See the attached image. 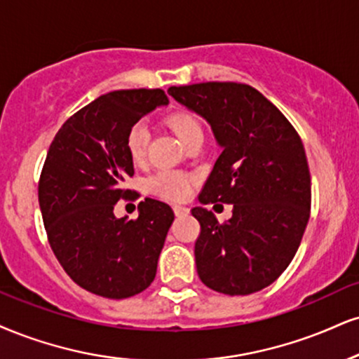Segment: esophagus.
<instances>
[{"mask_svg": "<svg viewBox=\"0 0 359 359\" xmlns=\"http://www.w3.org/2000/svg\"><path fill=\"white\" fill-rule=\"evenodd\" d=\"M174 212H175L177 217H182V215L189 214V209H187V207H182V205H174Z\"/></svg>", "mask_w": 359, "mask_h": 359, "instance_id": "esophagus-1", "label": "esophagus"}]
</instances>
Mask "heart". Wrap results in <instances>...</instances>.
<instances>
[{
  "mask_svg": "<svg viewBox=\"0 0 359 359\" xmlns=\"http://www.w3.org/2000/svg\"><path fill=\"white\" fill-rule=\"evenodd\" d=\"M168 123L185 147L197 138H204V130H202L201 123L191 114H177L168 120ZM149 137V128L144 123H135L128 130L127 138H125V147H127V152L133 163H140L145 158ZM147 189L158 197L182 201L187 197L189 189H191V179L180 172H158V174L150 177L149 182H147Z\"/></svg>",
  "mask_w": 359,
  "mask_h": 359,
  "instance_id": "b5f03b06",
  "label": "heart"
}]
</instances>
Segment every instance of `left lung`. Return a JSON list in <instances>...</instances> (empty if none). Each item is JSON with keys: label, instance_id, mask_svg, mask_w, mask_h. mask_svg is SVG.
<instances>
[{"label": "left lung", "instance_id": "left-lung-1", "mask_svg": "<svg viewBox=\"0 0 359 359\" xmlns=\"http://www.w3.org/2000/svg\"><path fill=\"white\" fill-rule=\"evenodd\" d=\"M168 95L212 128L222 154L198 194L202 205L232 204L219 224L194 207L201 224L197 274L207 287L245 296L273 284L294 257L309 221L311 175L303 142L289 120L252 86L207 81Z\"/></svg>", "mask_w": 359, "mask_h": 359}]
</instances>
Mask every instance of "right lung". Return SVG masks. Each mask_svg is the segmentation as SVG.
Wrapping results in <instances>:
<instances>
[{
    "instance_id": "right-lung-1",
    "label": "right lung",
    "mask_w": 359,
    "mask_h": 359,
    "mask_svg": "<svg viewBox=\"0 0 359 359\" xmlns=\"http://www.w3.org/2000/svg\"><path fill=\"white\" fill-rule=\"evenodd\" d=\"M168 98L163 90H116L72 115L46 154L38 201L56 259L80 287L125 299L150 286L172 222L165 202L145 198L138 217L116 219L114 207L133 175L125 138L142 116Z\"/></svg>"
}]
</instances>
